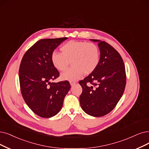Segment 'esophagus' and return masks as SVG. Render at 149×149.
Wrapping results in <instances>:
<instances>
[{"mask_svg": "<svg viewBox=\"0 0 149 149\" xmlns=\"http://www.w3.org/2000/svg\"><path fill=\"white\" fill-rule=\"evenodd\" d=\"M70 85H71V86H74V85L76 84V82L75 81H70Z\"/></svg>", "mask_w": 149, "mask_h": 149, "instance_id": "obj_1", "label": "esophagus"}]
</instances>
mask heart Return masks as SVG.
I'll return each mask as SVG.
<instances>
[{
    "mask_svg": "<svg viewBox=\"0 0 149 149\" xmlns=\"http://www.w3.org/2000/svg\"><path fill=\"white\" fill-rule=\"evenodd\" d=\"M61 51L62 53L53 52L51 54V62L54 68L62 71L67 69L70 61L73 65L61 75L62 80L76 81L83 73H92L98 65L100 51L94 43L70 40L62 46Z\"/></svg>",
    "mask_w": 149,
    "mask_h": 149,
    "instance_id": "obj_1",
    "label": "heart"
}]
</instances>
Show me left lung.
I'll use <instances>...</instances> for the list:
<instances>
[{
  "mask_svg": "<svg viewBox=\"0 0 149 149\" xmlns=\"http://www.w3.org/2000/svg\"><path fill=\"white\" fill-rule=\"evenodd\" d=\"M91 40L98 43L100 59L96 69L79 82L82 88L79 102L87 114L98 117L108 114L119 102L126 73L123 59L114 47L103 41Z\"/></svg>",
  "mask_w": 149,
  "mask_h": 149,
  "instance_id": "obj_1",
  "label": "left lung"
}]
</instances>
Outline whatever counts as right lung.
I'll list each match as a JSON object with an SVG mask.
<instances>
[{"label": "right lung", "instance_id": "1", "mask_svg": "<svg viewBox=\"0 0 149 149\" xmlns=\"http://www.w3.org/2000/svg\"><path fill=\"white\" fill-rule=\"evenodd\" d=\"M67 38L41 39L30 47L22 58L19 78L22 97L29 108L41 117L56 115L70 88L68 81L51 82L59 76L51 62V54Z\"/></svg>", "mask_w": 149, "mask_h": 149}]
</instances>
